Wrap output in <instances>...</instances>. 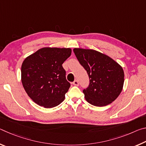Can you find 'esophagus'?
<instances>
[{
  "label": "esophagus",
  "mask_w": 146,
  "mask_h": 146,
  "mask_svg": "<svg viewBox=\"0 0 146 146\" xmlns=\"http://www.w3.org/2000/svg\"><path fill=\"white\" fill-rule=\"evenodd\" d=\"M73 84L75 85V86H78L79 85V83L78 82V80H75V81H74V82H73Z\"/></svg>",
  "instance_id": "obj_1"
}]
</instances>
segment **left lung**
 I'll return each instance as SVG.
<instances>
[{
  "instance_id": "1",
  "label": "left lung",
  "mask_w": 146,
  "mask_h": 146,
  "mask_svg": "<svg viewBox=\"0 0 146 146\" xmlns=\"http://www.w3.org/2000/svg\"><path fill=\"white\" fill-rule=\"evenodd\" d=\"M73 51L90 78V85L83 90L86 101L98 107L112 103L123 88L124 73L122 66L94 49L74 48Z\"/></svg>"
}]
</instances>
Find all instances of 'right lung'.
I'll use <instances>...</instances> for the list:
<instances>
[{
    "label": "right lung",
    "mask_w": 146,
    "mask_h": 146,
    "mask_svg": "<svg viewBox=\"0 0 146 146\" xmlns=\"http://www.w3.org/2000/svg\"><path fill=\"white\" fill-rule=\"evenodd\" d=\"M70 48H43L26 57L21 67V80L28 95L45 108L58 106L70 87L62 64Z\"/></svg>",
    "instance_id": "1"
}]
</instances>
